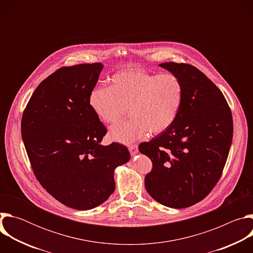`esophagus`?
I'll use <instances>...</instances> for the list:
<instances>
[{"mask_svg":"<svg viewBox=\"0 0 253 253\" xmlns=\"http://www.w3.org/2000/svg\"><path fill=\"white\" fill-rule=\"evenodd\" d=\"M129 151L131 155H136L138 153V146L137 145H132L129 147Z\"/></svg>","mask_w":253,"mask_h":253,"instance_id":"obj_1","label":"esophagus"}]
</instances>
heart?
<instances>
[{"instance_id":"heart-1","label":"heart","mask_w":253,"mask_h":253,"mask_svg":"<svg viewBox=\"0 0 253 253\" xmlns=\"http://www.w3.org/2000/svg\"><path fill=\"white\" fill-rule=\"evenodd\" d=\"M183 97V84L177 76L132 69L114 74L111 86L94 88L89 105L106 124L121 120L128 108L132 117L113 126L109 135L114 141L129 144L148 132L156 135L167 130L180 111Z\"/></svg>"}]
</instances>
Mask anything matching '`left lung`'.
Masks as SVG:
<instances>
[{
    "mask_svg": "<svg viewBox=\"0 0 253 253\" xmlns=\"http://www.w3.org/2000/svg\"><path fill=\"white\" fill-rule=\"evenodd\" d=\"M159 66L182 82L184 97L173 124L139 145L153 164L145 188L167 207L185 208L205 198L219 180L232 142V115L222 92L197 68Z\"/></svg>",
    "mask_w": 253,
    "mask_h": 253,
    "instance_id": "1",
    "label": "left lung"
}]
</instances>
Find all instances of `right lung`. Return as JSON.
Returning <instances> with one entry per match:
<instances>
[{
	"instance_id": "obj_1",
	"label": "right lung",
	"mask_w": 253,
	"mask_h": 253,
	"mask_svg": "<svg viewBox=\"0 0 253 253\" xmlns=\"http://www.w3.org/2000/svg\"><path fill=\"white\" fill-rule=\"evenodd\" d=\"M103 67L60 68L34 91L22 117V138L36 177L55 199L77 210L109 198L114 170L130 160L124 145H101L107 130L89 105Z\"/></svg>"
}]
</instances>
